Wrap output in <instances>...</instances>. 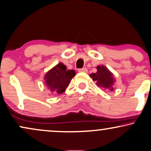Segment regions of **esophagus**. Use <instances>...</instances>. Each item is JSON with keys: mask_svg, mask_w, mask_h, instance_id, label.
<instances>
[{"mask_svg": "<svg viewBox=\"0 0 151 151\" xmlns=\"http://www.w3.org/2000/svg\"><path fill=\"white\" fill-rule=\"evenodd\" d=\"M79 72H87L88 70L86 68H81V69H79Z\"/></svg>", "mask_w": 151, "mask_h": 151, "instance_id": "obj_1", "label": "esophagus"}]
</instances>
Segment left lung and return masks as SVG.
Segmentation results:
<instances>
[{"label": "left lung", "instance_id": "obj_1", "mask_svg": "<svg viewBox=\"0 0 151 151\" xmlns=\"http://www.w3.org/2000/svg\"><path fill=\"white\" fill-rule=\"evenodd\" d=\"M97 70L98 72L90 74V77H92L93 81L96 82V84L99 87L113 91L114 83L116 81L114 78V74L104 65H98Z\"/></svg>", "mask_w": 151, "mask_h": 151}]
</instances>
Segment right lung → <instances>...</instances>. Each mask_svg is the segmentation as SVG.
I'll return each instance as SVG.
<instances>
[{
	"instance_id": "right-lung-1",
	"label": "right lung",
	"mask_w": 151,
	"mask_h": 151,
	"mask_svg": "<svg viewBox=\"0 0 151 151\" xmlns=\"http://www.w3.org/2000/svg\"><path fill=\"white\" fill-rule=\"evenodd\" d=\"M75 74L74 70H67L66 66L60 63L46 73L45 83L51 95L61 94Z\"/></svg>"
}]
</instances>
